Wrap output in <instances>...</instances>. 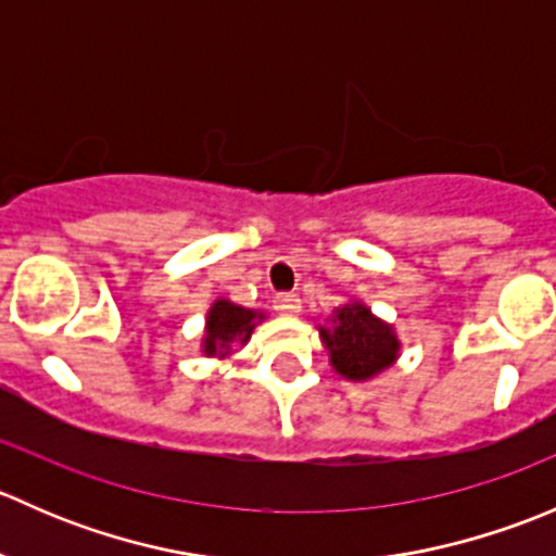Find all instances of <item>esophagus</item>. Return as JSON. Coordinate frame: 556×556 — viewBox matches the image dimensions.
I'll return each mask as SVG.
<instances>
[{
	"label": "esophagus",
	"mask_w": 556,
	"mask_h": 556,
	"mask_svg": "<svg viewBox=\"0 0 556 556\" xmlns=\"http://www.w3.org/2000/svg\"><path fill=\"white\" fill-rule=\"evenodd\" d=\"M274 309L285 314V317H295V314L301 312V299L293 293H279L277 299H274Z\"/></svg>",
	"instance_id": "esophagus-1"
}]
</instances>
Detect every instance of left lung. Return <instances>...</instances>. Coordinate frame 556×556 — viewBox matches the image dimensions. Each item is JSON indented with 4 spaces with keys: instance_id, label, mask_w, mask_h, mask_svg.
Returning <instances> with one entry per match:
<instances>
[{
    "instance_id": "left-lung-1",
    "label": "left lung",
    "mask_w": 556,
    "mask_h": 556,
    "mask_svg": "<svg viewBox=\"0 0 556 556\" xmlns=\"http://www.w3.org/2000/svg\"><path fill=\"white\" fill-rule=\"evenodd\" d=\"M330 368L346 382H371L401 357L395 325L371 312L366 301L350 299L317 325Z\"/></svg>"
}]
</instances>
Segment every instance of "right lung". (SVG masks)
I'll return each mask as SVG.
<instances>
[{
  "mask_svg": "<svg viewBox=\"0 0 556 556\" xmlns=\"http://www.w3.org/2000/svg\"><path fill=\"white\" fill-rule=\"evenodd\" d=\"M263 319H266L263 309H247V306L233 304L231 299H223L220 295L206 309L204 333H201V355L223 361L237 346H247V341L252 339V330Z\"/></svg>",
  "mask_w": 556,
  "mask_h": 556,
  "instance_id": "obj_1",
  "label": "right lung"
}]
</instances>
